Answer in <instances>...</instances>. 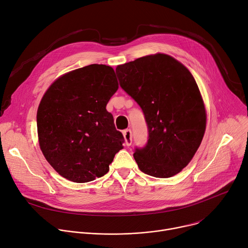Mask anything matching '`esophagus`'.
<instances>
[{"label": "esophagus", "mask_w": 248, "mask_h": 248, "mask_svg": "<svg viewBox=\"0 0 248 248\" xmlns=\"http://www.w3.org/2000/svg\"><path fill=\"white\" fill-rule=\"evenodd\" d=\"M124 141H125V145L126 146H130L132 143V133L130 129H124Z\"/></svg>", "instance_id": "34e87169"}]
</instances>
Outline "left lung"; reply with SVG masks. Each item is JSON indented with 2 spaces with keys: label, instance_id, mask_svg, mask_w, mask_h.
<instances>
[{
  "label": "left lung",
  "instance_id": "obj_1",
  "mask_svg": "<svg viewBox=\"0 0 248 248\" xmlns=\"http://www.w3.org/2000/svg\"><path fill=\"white\" fill-rule=\"evenodd\" d=\"M121 87L142 109L147 144L133 154L141 171L170 178L193 158L206 129V111L189 70L166 54L136 59L116 68Z\"/></svg>",
  "mask_w": 248,
  "mask_h": 248
}]
</instances>
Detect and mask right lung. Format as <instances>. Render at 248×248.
Listing matches in <instances>:
<instances>
[{"mask_svg":"<svg viewBox=\"0 0 248 248\" xmlns=\"http://www.w3.org/2000/svg\"><path fill=\"white\" fill-rule=\"evenodd\" d=\"M119 88L113 67L89 64L69 72L44 94L37 111L40 149L55 170L74 183L109 171L124 138L106 110Z\"/></svg>","mask_w":248,"mask_h":248,"instance_id":"add662e5","label":"right lung"}]
</instances>
